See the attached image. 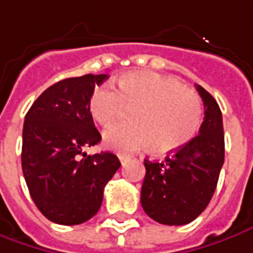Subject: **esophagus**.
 <instances>
[{
	"mask_svg": "<svg viewBox=\"0 0 253 253\" xmlns=\"http://www.w3.org/2000/svg\"><path fill=\"white\" fill-rule=\"evenodd\" d=\"M118 158H119V161L122 162V165H123V163L126 162L127 159H128V156L123 155V154H119V155H118Z\"/></svg>",
	"mask_w": 253,
	"mask_h": 253,
	"instance_id": "esophagus-1",
	"label": "esophagus"
}]
</instances>
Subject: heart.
<instances>
[{"label": "heart", "mask_w": 253, "mask_h": 253, "mask_svg": "<svg viewBox=\"0 0 253 253\" xmlns=\"http://www.w3.org/2000/svg\"><path fill=\"white\" fill-rule=\"evenodd\" d=\"M116 90L99 85L88 101L92 119L108 126L119 118L125 106L130 123H119L104 131L106 148L122 154L152 144L158 152H169L185 145L198 133L202 104L191 88L176 77L151 70L127 72L116 79Z\"/></svg>", "instance_id": "obj_1"}]
</instances>
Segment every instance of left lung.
Returning a JSON list of instances; mask_svg holds the SVG:
<instances>
[{
	"label": "left lung",
	"instance_id": "left-lung-1",
	"mask_svg": "<svg viewBox=\"0 0 253 253\" xmlns=\"http://www.w3.org/2000/svg\"><path fill=\"white\" fill-rule=\"evenodd\" d=\"M205 118L199 133L166 156L165 162L144 161L141 205L161 224L183 226L195 220L211 202L224 162L223 118L216 99L197 85Z\"/></svg>",
	"mask_w": 253,
	"mask_h": 253
}]
</instances>
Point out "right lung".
Here are the masks:
<instances>
[{
	"instance_id": "obj_1",
	"label": "right lung",
	"mask_w": 253,
	"mask_h": 253,
	"mask_svg": "<svg viewBox=\"0 0 253 253\" xmlns=\"http://www.w3.org/2000/svg\"><path fill=\"white\" fill-rule=\"evenodd\" d=\"M106 79L108 75H84L61 80L26 113L23 176L39 211L58 224L90 220L101 208L105 185L120 168L111 152H83L101 141L88 101Z\"/></svg>"
}]
</instances>
